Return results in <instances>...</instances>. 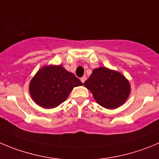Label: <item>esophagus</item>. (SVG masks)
Returning a JSON list of instances; mask_svg holds the SVG:
<instances>
[{"label":"esophagus","mask_w":159,"mask_h":159,"mask_svg":"<svg viewBox=\"0 0 159 159\" xmlns=\"http://www.w3.org/2000/svg\"><path fill=\"white\" fill-rule=\"evenodd\" d=\"M85 80H86V77H82V78H81V81L82 83H84L85 81Z\"/></svg>","instance_id":"esophagus-1"}]
</instances>
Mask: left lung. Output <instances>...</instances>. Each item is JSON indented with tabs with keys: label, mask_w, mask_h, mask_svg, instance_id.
Returning a JSON list of instances; mask_svg holds the SVG:
<instances>
[{
	"label": "left lung",
	"mask_w": 159,
	"mask_h": 159,
	"mask_svg": "<svg viewBox=\"0 0 159 159\" xmlns=\"http://www.w3.org/2000/svg\"><path fill=\"white\" fill-rule=\"evenodd\" d=\"M100 106L115 109L125 103L130 93L129 81L120 73L106 67L93 70L84 82Z\"/></svg>",
	"instance_id": "obj_1"
}]
</instances>
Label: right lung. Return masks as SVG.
<instances>
[{
	"instance_id": "add662e5",
	"label": "right lung",
	"mask_w": 159,
	"mask_h": 159,
	"mask_svg": "<svg viewBox=\"0 0 159 159\" xmlns=\"http://www.w3.org/2000/svg\"><path fill=\"white\" fill-rule=\"evenodd\" d=\"M82 82L62 66L41 68L30 84L33 100L44 108L56 107L65 101L75 87Z\"/></svg>"
}]
</instances>
